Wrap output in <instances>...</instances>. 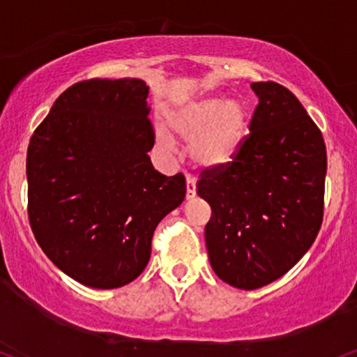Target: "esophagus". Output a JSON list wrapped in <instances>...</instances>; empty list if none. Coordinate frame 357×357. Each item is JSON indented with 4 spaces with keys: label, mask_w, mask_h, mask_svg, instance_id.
Instances as JSON below:
<instances>
[{
    "label": "esophagus",
    "mask_w": 357,
    "mask_h": 357,
    "mask_svg": "<svg viewBox=\"0 0 357 357\" xmlns=\"http://www.w3.org/2000/svg\"><path fill=\"white\" fill-rule=\"evenodd\" d=\"M187 180V199H193L197 195V178L193 175L187 174L185 175Z\"/></svg>",
    "instance_id": "esophagus-1"
}]
</instances>
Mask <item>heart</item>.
Returning a JSON list of instances; mask_svg holds the SVG:
<instances>
[{
  "label": "heart",
  "instance_id": "1",
  "mask_svg": "<svg viewBox=\"0 0 357 357\" xmlns=\"http://www.w3.org/2000/svg\"><path fill=\"white\" fill-rule=\"evenodd\" d=\"M172 134L190 140V155L205 169L230 164L248 134V112L240 100L200 96L172 107L165 116ZM155 142L164 151L174 149L169 132L157 127Z\"/></svg>",
  "mask_w": 357,
  "mask_h": 357
}]
</instances>
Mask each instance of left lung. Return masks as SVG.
<instances>
[{
    "mask_svg": "<svg viewBox=\"0 0 357 357\" xmlns=\"http://www.w3.org/2000/svg\"><path fill=\"white\" fill-rule=\"evenodd\" d=\"M250 135L231 164L202 172L197 193L212 206L205 243L215 275L257 289L288 273L323 223L326 145L293 92L253 82Z\"/></svg>",
    "mask_w": 357,
    "mask_h": 357,
    "instance_id": "obj_1",
    "label": "left lung"
}]
</instances>
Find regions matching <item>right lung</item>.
<instances>
[{
    "label": "right lung",
    "instance_id": "right-lung-1",
    "mask_svg": "<svg viewBox=\"0 0 357 357\" xmlns=\"http://www.w3.org/2000/svg\"><path fill=\"white\" fill-rule=\"evenodd\" d=\"M147 96L140 79L81 81L29 140L31 228L46 257L89 288L137 278L157 225L185 199V177H165L149 157Z\"/></svg>",
    "mask_w": 357,
    "mask_h": 357
}]
</instances>
